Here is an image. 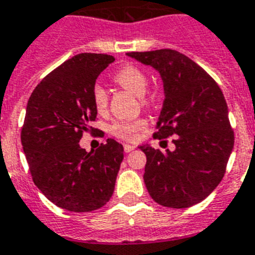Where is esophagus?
I'll use <instances>...</instances> for the list:
<instances>
[{"instance_id":"obj_1","label":"esophagus","mask_w":255,"mask_h":255,"mask_svg":"<svg viewBox=\"0 0 255 255\" xmlns=\"http://www.w3.org/2000/svg\"><path fill=\"white\" fill-rule=\"evenodd\" d=\"M134 148H135V146H132V144H125V146H124V150H125L126 153L130 152V151H132Z\"/></svg>"}]
</instances>
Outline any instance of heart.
<instances>
[{
    "instance_id": "b5f03b06",
    "label": "heart",
    "mask_w": 255,
    "mask_h": 255,
    "mask_svg": "<svg viewBox=\"0 0 255 255\" xmlns=\"http://www.w3.org/2000/svg\"><path fill=\"white\" fill-rule=\"evenodd\" d=\"M115 82L121 87L134 92L135 95H140V104L146 108H151L156 103V94L146 92L148 78L140 67L135 65H125L121 67L113 77ZM92 103L98 112H104L108 108V92L100 85H95L92 87ZM147 121L144 119H136L132 121H116L111 125L109 131L111 134L120 139L126 142L136 140L139 132L146 129Z\"/></svg>"
}]
</instances>
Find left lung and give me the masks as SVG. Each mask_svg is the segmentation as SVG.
Masks as SVG:
<instances>
[{
  "instance_id": "obj_1",
  "label": "left lung",
  "mask_w": 255,
  "mask_h": 255,
  "mask_svg": "<svg viewBox=\"0 0 255 255\" xmlns=\"http://www.w3.org/2000/svg\"><path fill=\"white\" fill-rule=\"evenodd\" d=\"M128 56L160 73L165 99L153 138L168 143L174 135V151L140 146L147 157V190L164 207H191L220 184L232 152L235 132L224 95L207 71L177 50Z\"/></svg>"
}]
</instances>
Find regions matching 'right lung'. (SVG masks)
<instances>
[{
    "instance_id": "right-lung-1",
    "label": "right lung",
    "mask_w": 255,
    "mask_h": 255,
    "mask_svg": "<svg viewBox=\"0 0 255 255\" xmlns=\"http://www.w3.org/2000/svg\"><path fill=\"white\" fill-rule=\"evenodd\" d=\"M113 61L109 54L71 57L40 82L27 103L20 140L29 173L39 190L67 211L98 210L115 190L123 144L108 138L94 153L79 146L85 132L99 129L91 126L98 115L92 87Z\"/></svg>"
}]
</instances>
